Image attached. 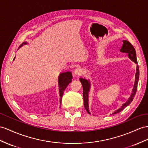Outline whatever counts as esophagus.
I'll return each mask as SVG.
<instances>
[{"label": "esophagus", "instance_id": "esophagus-1", "mask_svg": "<svg viewBox=\"0 0 148 148\" xmlns=\"http://www.w3.org/2000/svg\"><path fill=\"white\" fill-rule=\"evenodd\" d=\"M74 73L75 75H80L82 73V70L81 68L77 67V68H76V69H75Z\"/></svg>", "mask_w": 148, "mask_h": 148}]
</instances>
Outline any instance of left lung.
<instances>
[{"mask_svg":"<svg viewBox=\"0 0 148 148\" xmlns=\"http://www.w3.org/2000/svg\"><path fill=\"white\" fill-rule=\"evenodd\" d=\"M123 44L122 47H121L120 51L121 52L123 53H127V56L129 57L132 61H133L135 64H138L137 62V59H136V53L135 49L134 47L132 46V44L128 42L127 40H123ZM139 67L138 65L136 66V73L135 75V81H134V88L132 90V93L131 94L130 97L128 98L127 101L124 103L119 108L116 109V111H114L112 114H115L119 113L121 111H122L123 109L127 107V106L130 105L131 104V102L133 100L134 97L135 96V94L136 93V90H137L138 88V81H139ZM80 80L81 84L82 85V88H83V98H84V108L86 109V110L87 111L89 114H90L89 111V93L90 91V81L84 78H80L79 79Z\"/></svg>","mask_w":148,"mask_h":148,"instance_id":"obj_1","label":"left lung"}]
</instances>
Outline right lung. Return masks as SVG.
<instances>
[{
    "instance_id": "1",
    "label": "right lung",
    "mask_w": 148,
    "mask_h": 148,
    "mask_svg": "<svg viewBox=\"0 0 148 148\" xmlns=\"http://www.w3.org/2000/svg\"><path fill=\"white\" fill-rule=\"evenodd\" d=\"M27 44V42H24L20 45L19 47L18 48V49H20L22 46H23L24 45H25ZM15 59H16V56H15L13 60H14ZM72 79H73V75H72V73L70 71H67V72H64V73H60L59 75L58 84H59V96H60V104H61L62 97L64 90H65V89H66L67 86L71 82Z\"/></svg>"
}]
</instances>
